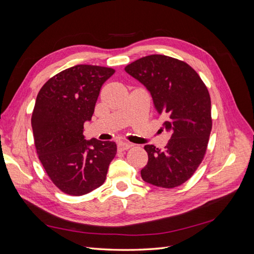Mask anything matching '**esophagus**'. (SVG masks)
I'll return each instance as SVG.
<instances>
[{"instance_id":"obj_1","label":"esophagus","mask_w":254,"mask_h":254,"mask_svg":"<svg viewBox=\"0 0 254 254\" xmlns=\"http://www.w3.org/2000/svg\"><path fill=\"white\" fill-rule=\"evenodd\" d=\"M131 146H132L131 143H128V142H125V141L118 142V148L120 150H126V149L131 147Z\"/></svg>"}]
</instances>
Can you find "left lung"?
Returning <instances> with one entry per match:
<instances>
[{
  "instance_id": "8db88e82",
  "label": "left lung",
  "mask_w": 254,
  "mask_h": 254,
  "mask_svg": "<svg viewBox=\"0 0 254 254\" xmlns=\"http://www.w3.org/2000/svg\"><path fill=\"white\" fill-rule=\"evenodd\" d=\"M125 71L150 92L163 128L171 133L164 150L145 145L148 162L142 179L173 189L189 180L204 157L212 129L211 98L197 72L184 61L149 55L128 64Z\"/></svg>"
}]
</instances>
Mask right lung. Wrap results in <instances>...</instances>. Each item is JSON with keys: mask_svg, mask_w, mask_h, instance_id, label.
<instances>
[{"mask_svg": "<svg viewBox=\"0 0 254 254\" xmlns=\"http://www.w3.org/2000/svg\"><path fill=\"white\" fill-rule=\"evenodd\" d=\"M111 67L78 64L58 73L37 95L32 127L38 157L53 183L64 193L81 196L102 186L117 153L115 142L86 140L103 83Z\"/></svg>", "mask_w": 254, "mask_h": 254, "instance_id": "add662e5", "label": "right lung"}]
</instances>
